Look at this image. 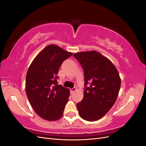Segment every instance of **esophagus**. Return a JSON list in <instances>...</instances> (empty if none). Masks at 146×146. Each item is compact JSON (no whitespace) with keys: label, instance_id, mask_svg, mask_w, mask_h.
Masks as SVG:
<instances>
[{"label":"esophagus","instance_id":"obj_1","mask_svg":"<svg viewBox=\"0 0 146 146\" xmlns=\"http://www.w3.org/2000/svg\"><path fill=\"white\" fill-rule=\"evenodd\" d=\"M77 91V88H72V89H70V92H71L72 94L74 93V92L75 91Z\"/></svg>","mask_w":146,"mask_h":146}]
</instances>
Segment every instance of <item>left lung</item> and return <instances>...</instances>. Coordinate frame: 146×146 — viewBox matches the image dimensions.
<instances>
[{
    "label": "left lung",
    "instance_id": "left-lung-1",
    "mask_svg": "<svg viewBox=\"0 0 146 146\" xmlns=\"http://www.w3.org/2000/svg\"><path fill=\"white\" fill-rule=\"evenodd\" d=\"M73 56L80 63L85 77L83 98L77 104L78 113L86 121H97L115 103L121 88L120 76L111 61L98 52H77Z\"/></svg>",
    "mask_w": 146,
    "mask_h": 146
}]
</instances>
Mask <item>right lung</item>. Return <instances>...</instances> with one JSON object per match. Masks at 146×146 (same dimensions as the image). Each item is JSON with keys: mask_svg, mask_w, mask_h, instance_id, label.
Segmentation results:
<instances>
[{"mask_svg": "<svg viewBox=\"0 0 146 146\" xmlns=\"http://www.w3.org/2000/svg\"><path fill=\"white\" fill-rule=\"evenodd\" d=\"M72 55L54 44L46 46L30 65L26 75L25 91L38 116L48 121L62 116L70 91L58 85L56 76L63 61Z\"/></svg>", "mask_w": 146, "mask_h": 146, "instance_id": "1", "label": "right lung"}]
</instances>
